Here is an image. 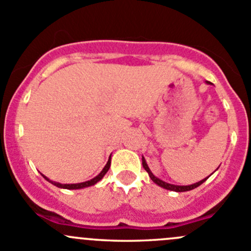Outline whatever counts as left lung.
I'll return each mask as SVG.
<instances>
[{
	"instance_id": "1",
	"label": "left lung",
	"mask_w": 251,
	"mask_h": 251,
	"mask_svg": "<svg viewBox=\"0 0 251 251\" xmlns=\"http://www.w3.org/2000/svg\"><path fill=\"white\" fill-rule=\"evenodd\" d=\"M205 83H207V84H212V83H209V81H205ZM142 165H143V168L147 171L148 174H149L150 179H151V180L154 181L155 184H157V185L161 186V188H163V189H166V190H171V191H176V192L190 191V190H192V189H195V188H197V186L201 185V184L204 183V181L207 180L208 178H209V176H208L207 178L202 179V180L197 181V183H195V184H191V185H174V184L166 183V181L161 180V179L157 178V176H155L154 174H152L151 171H150L149 166L147 165V161H146V159H144L143 156H142ZM216 170H218V168H216ZM212 174H213V173H212Z\"/></svg>"
}]
</instances>
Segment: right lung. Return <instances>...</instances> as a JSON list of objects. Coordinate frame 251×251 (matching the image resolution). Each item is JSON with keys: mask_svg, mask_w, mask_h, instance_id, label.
Masks as SVG:
<instances>
[{"mask_svg": "<svg viewBox=\"0 0 251 251\" xmlns=\"http://www.w3.org/2000/svg\"><path fill=\"white\" fill-rule=\"evenodd\" d=\"M109 167H110V156H109V159H108L107 165H105L104 167H103V170L101 171V173L97 174V176H95V178L90 179V180H88V181H83V183H78V184H61V183H57V181H52V180H50L49 178H47V176H43V174H42V176H43V178H46V180H48L49 183L54 184V185H55V186H57V188L67 189V190H77V189L89 188V186H92V185H95V184H96V183H99V181L101 180L102 178H103L104 174L108 172V170H109Z\"/></svg>", "mask_w": 251, "mask_h": 251, "instance_id": "obj_1", "label": "right lung"}]
</instances>
